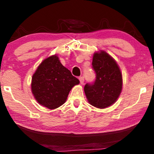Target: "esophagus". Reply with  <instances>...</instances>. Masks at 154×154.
<instances>
[{
	"label": "esophagus",
	"mask_w": 154,
	"mask_h": 154,
	"mask_svg": "<svg viewBox=\"0 0 154 154\" xmlns=\"http://www.w3.org/2000/svg\"><path fill=\"white\" fill-rule=\"evenodd\" d=\"M79 79L80 81L81 84H83V83H84V77H79Z\"/></svg>",
	"instance_id": "esophagus-1"
}]
</instances>
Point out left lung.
Here are the masks:
<instances>
[{"label": "left lung", "mask_w": 154, "mask_h": 154, "mask_svg": "<svg viewBox=\"0 0 154 154\" xmlns=\"http://www.w3.org/2000/svg\"><path fill=\"white\" fill-rule=\"evenodd\" d=\"M92 68L95 82L86 83L84 92L90 105L105 109L116 103L122 90V75L118 64L105 51L94 54Z\"/></svg>", "instance_id": "obj_1"}]
</instances>
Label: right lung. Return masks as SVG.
I'll list each match as a JSON object with an SVG mask.
<instances>
[{
    "label": "right lung",
    "mask_w": 154,
    "mask_h": 154,
    "mask_svg": "<svg viewBox=\"0 0 154 154\" xmlns=\"http://www.w3.org/2000/svg\"><path fill=\"white\" fill-rule=\"evenodd\" d=\"M79 79L60 62L57 55L41 62L32 77L31 90L38 103L49 109L59 107L66 102L72 88Z\"/></svg>",
    "instance_id": "obj_1"
}]
</instances>
